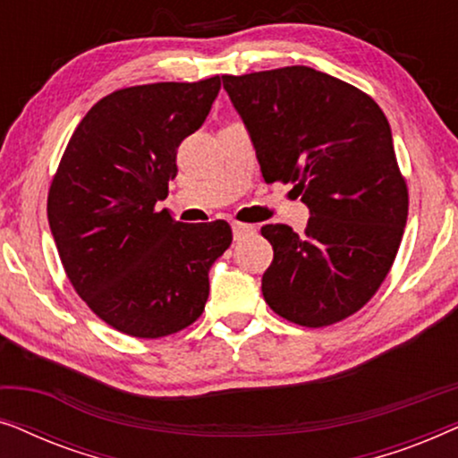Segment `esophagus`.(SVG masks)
Returning a JSON list of instances; mask_svg holds the SVG:
<instances>
[{
  "mask_svg": "<svg viewBox=\"0 0 458 458\" xmlns=\"http://www.w3.org/2000/svg\"><path fill=\"white\" fill-rule=\"evenodd\" d=\"M231 229H233L235 240H242V237H246L256 231L254 225H246V223H231Z\"/></svg>",
  "mask_w": 458,
  "mask_h": 458,
  "instance_id": "esophagus-1",
  "label": "esophagus"
}]
</instances>
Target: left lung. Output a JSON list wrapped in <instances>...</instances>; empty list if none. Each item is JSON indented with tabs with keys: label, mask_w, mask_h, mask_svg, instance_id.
I'll return each mask as SVG.
<instances>
[{
	"label": "left lung",
	"mask_w": 458,
	"mask_h": 458,
	"mask_svg": "<svg viewBox=\"0 0 458 458\" xmlns=\"http://www.w3.org/2000/svg\"><path fill=\"white\" fill-rule=\"evenodd\" d=\"M267 183H293L304 233L265 225L262 296L287 321L323 327L362 309L403 240L409 196L390 123L367 93L309 66L225 74Z\"/></svg>",
	"instance_id": "8db88e82"
}]
</instances>
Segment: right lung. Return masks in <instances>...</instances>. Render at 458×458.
Instances as JSON below:
<instances>
[{
	"label": "right lung",
	"instance_id": "obj_1",
	"mask_svg": "<svg viewBox=\"0 0 458 458\" xmlns=\"http://www.w3.org/2000/svg\"><path fill=\"white\" fill-rule=\"evenodd\" d=\"M221 79L110 93L74 131L47 196L71 284L123 334L156 340L202 315L208 273L231 246L225 221L187 225L154 206L177 174L179 143L202 127Z\"/></svg>",
	"mask_w": 458,
	"mask_h": 458
}]
</instances>
